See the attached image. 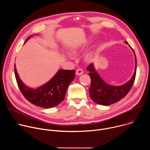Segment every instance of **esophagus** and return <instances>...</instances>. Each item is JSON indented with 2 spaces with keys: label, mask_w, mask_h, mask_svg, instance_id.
<instances>
[{
  "label": "esophagus",
  "mask_w": 150,
  "mask_h": 150,
  "mask_svg": "<svg viewBox=\"0 0 150 150\" xmlns=\"http://www.w3.org/2000/svg\"><path fill=\"white\" fill-rule=\"evenodd\" d=\"M83 70L82 69H81V68H79V69H78L77 70H76V74L77 75H82V74H83Z\"/></svg>",
  "instance_id": "34e87169"
}]
</instances>
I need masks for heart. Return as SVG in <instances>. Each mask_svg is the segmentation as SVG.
I'll list each match as a JSON object with an SVG mask.
<instances>
[{
    "label": "heart",
    "mask_w": 150,
    "mask_h": 150,
    "mask_svg": "<svg viewBox=\"0 0 150 150\" xmlns=\"http://www.w3.org/2000/svg\"><path fill=\"white\" fill-rule=\"evenodd\" d=\"M78 48H77L76 47H74L71 49V53L72 54H75L78 53ZM62 56H64L65 57H66V58H69V59L71 58V57L68 54H63ZM91 57H92V53H88V54H86V56H85V58H86V59H87V60H90L91 58Z\"/></svg>",
    "instance_id": "heart-1"
}]
</instances>
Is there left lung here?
Returning <instances> with one entry per match:
<instances>
[{"instance_id":"1","label":"left lung","mask_w":150,"mask_h":150,"mask_svg":"<svg viewBox=\"0 0 150 150\" xmlns=\"http://www.w3.org/2000/svg\"><path fill=\"white\" fill-rule=\"evenodd\" d=\"M125 43L129 45L127 41H125ZM129 47L133 50L135 55V72L131 79L120 86H112V85L106 83L96 71L93 63H91L87 68V71L90 72L88 74L91 80V86L89 90L90 96L91 99L95 103L104 105H109L114 104L125 97L131 90L136 76L137 57L134 49L131 46H129Z\"/></svg>"}]
</instances>
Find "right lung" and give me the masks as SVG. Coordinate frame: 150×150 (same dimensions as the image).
Returning <instances> with one entry per match:
<instances>
[{"label":"right lung","instance_id":"add662e5","mask_svg":"<svg viewBox=\"0 0 150 150\" xmlns=\"http://www.w3.org/2000/svg\"><path fill=\"white\" fill-rule=\"evenodd\" d=\"M31 36H29L25 42ZM14 67L16 80L23 95L31 104L45 109L57 106L64 100L69 85L75 78V70L60 69L48 82L33 89L24 84L18 74L15 64Z\"/></svg>","mask_w":150,"mask_h":150}]
</instances>
